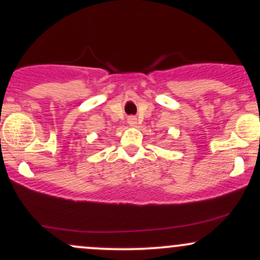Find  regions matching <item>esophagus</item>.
Masks as SVG:
<instances>
[{
	"mask_svg": "<svg viewBox=\"0 0 260 260\" xmlns=\"http://www.w3.org/2000/svg\"><path fill=\"white\" fill-rule=\"evenodd\" d=\"M128 123H129V126H132V127L136 126V124H137L136 117H129V118H128Z\"/></svg>",
	"mask_w": 260,
	"mask_h": 260,
	"instance_id": "1",
	"label": "esophagus"
}]
</instances>
